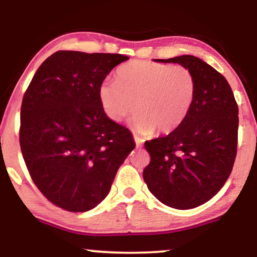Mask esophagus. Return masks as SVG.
I'll use <instances>...</instances> for the list:
<instances>
[{
	"mask_svg": "<svg viewBox=\"0 0 257 257\" xmlns=\"http://www.w3.org/2000/svg\"><path fill=\"white\" fill-rule=\"evenodd\" d=\"M133 138H135V142H136V145H137V147H142V146H143L144 139L139 138V137H137V136L133 137Z\"/></svg>",
	"mask_w": 257,
	"mask_h": 257,
	"instance_id": "obj_1",
	"label": "esophagus"
}]
</instances>
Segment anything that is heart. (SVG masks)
I'll return each mask as SVG.
<instances>
[{
    "instance_id": "1",
    "label": "heart",
    "mask_w": 257,
    "mask_h": 257,
    "mask_svg": "<svg viewBox=\"0 0 257 257\" xmlns=\"http://www.w3.org/2000/svg\"><path fill=\"white\" fill-rule=\"evenodd\" d=\"M115 82L99 86V100L112 121L120 122L133 111L137 132L168 133L178 127L191 111L196 92L194 73L186 66L151 61L121 65Z\"/></svg>"
}]
</instances>
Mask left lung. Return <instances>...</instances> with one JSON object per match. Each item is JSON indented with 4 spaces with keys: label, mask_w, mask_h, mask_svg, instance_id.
Returning a JSON list of instances; mask_svg holds the SVG:
<instances>
[{
    "label": "left lung",
    "mask_w": 257,
    "mask_h": 257,
    "mask_svg": "<svg viewBox=\"0 0 257 257\" xmlns=\"http://www.w3.org/2000/svg\"><path fill=\"white\" fill-rule=\"evenodd\" d=\"M178 63L194 73V103L170 135L145 142L151 156L143 172L150 192L172 208H195L213 198L227 181L236 157L238 107L227 79L198 57L182 55Z\"/></svg>",
    "instance_id": "obj_1"
}]
</instances>
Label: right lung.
Wrapping results in <instances>:
<instances>
[{"instance_id": "1", "label": "right lung", "mask_w": 257, "mask_h": 257, "mask_svg": "<svg viewBox=\"0 0 257 257\" xmlns=\"http://www.w3.org/2000/svg\"><path fill=\"white\" fill-rule=\"evenodd\" d=\"M119 54L56 51L23 96L20 145L34 184L51 203L87 212L106 198L118 168L135 149L128 128L112 121L99 100Z\"/></svg>"}]
</instances>
